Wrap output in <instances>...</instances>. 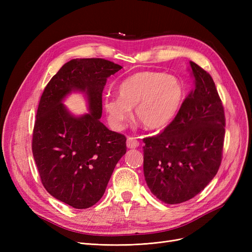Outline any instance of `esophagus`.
I'll use <instances>...</instances> for the list:
<instances>
[{
    "mask_svg": "<svg viewBox=\"0 0 252 252\" xmlns=\"http://www.w3.org/2000/svg\"><path fill=\"white\" fill-rule=\"evenodd\" d=\"M127 147L129 149H134L139 146V141L136 140L135 138H132V136H129L127 139Z\"/></svg>",
    "mask_w": 252,
    "mask_h": 252,
    "instance_id": "34e87169",
    "label": "esophagus"
}]
</instances>
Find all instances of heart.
<instances>
[{
    "label": "heart",
    "mask_w": 252,
    "mask_h": 252,
    "mask_svg": "<svg viewBox=\"0 0 252 252\" xmlns=\"http://www.w3.org/2000/svg\"><path fill=\"white\" fill-rule=\"evenodd\" d=\"M119 96L104 98L103 106L112 128L120 130L131 116L150 130L165 127L177 113L183 97L180 81L170 74L139 71L121 82Z\"/></svg>",
    "instance_id": "obj_1"
}]
</instances>
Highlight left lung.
Instances as JSON below:
<instances>
[{"mask_svg": "<svg viewBox=\"0 0 252 252\" xmlns=\"http://www.w3.org/2000/svg\"><path fill=\"white\" fill-rule=\"evenodd\" d=\"M193 90L177 117L156 136L144 139V177L166 204L192 199L216 177L222 161L225 114L208 72L190 62Z\"/></svg>", "mask_w": 252, "mask_h": 252, "instance_id": "left-lung-1", "label": "left lung"}]
</instances>
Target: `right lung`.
I'll list each match as a JSON object with an SVG mask.
<instances>
[{"mask_svg": "<svg viewBox=\"0 0 252 252\" xmlns=\"http://www.w3.org/2000/svg\"><path fill=\"white\" fill-rule=\"evenodd\" d=\"M122 66L104 59H73L45 87L33 128L32 154L45 189L77 209L100 201L119 159L125 135L102 122V93ZM72 92L86 95L89 112L74 116L63 104Z\"/></svg>", "mask_w": 252, "mask_h": 252, "instance_id": "add662e5", "label": "right lung"}]
</instances>
